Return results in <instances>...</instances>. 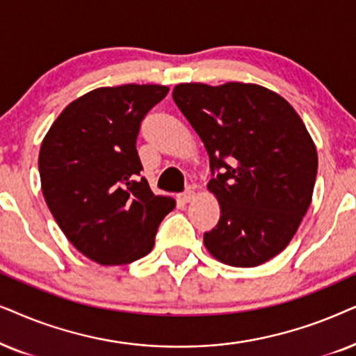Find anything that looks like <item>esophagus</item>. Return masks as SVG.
Listing matches in <instances>:
<instances>
[{
	"instance_id": "1",
	"label": "esophagus",
	"mask_w": 356,
	"mask_h": 356,
	"mask_svg": "<svg viewBox=\"0 0 356 356\" xmlns=\"http://www.w3.org/2000/svg\"><path fill=\"white\" fill-rule=\"evenodd\" d=\"M193 195H195V193H193L192 191H186V192H182V193H179L177 195V200L181 202V203H188L193 198Z\"/></svg>"
}]
</instances>
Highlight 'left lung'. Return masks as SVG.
I'll use <instances>...</instances> for the list:
<instances>
[{"label": "left lung", "mask_w": 356, "mask_h": 356, "mask_svg": "<svg viewBox=\"0 0 356 356\" xmlns=\"http://www.w3.org/2000/svg\"><path fill=\"white\" fill-rule=\"evenodd\" d=\"M175 106L210 156L221 216L203 243L233 267H257L290 244L311 205L317 153L305 123L257 84H179Z\"/></svg>", "instance_id": "1"}]
</instances>
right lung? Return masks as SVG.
<instances>
[{
	"instance_id": "right-lung-1",
	"label": "right lung",
	"mask_w": 356,
	"mask_h": 356,
	"mask_svg": "<svg viewBox=\"0 0 356 356\" xmlns=\"http://www.w3.org/2000/svg\"><path fill=\"white\" fill-rule=\"evenodd\" d=\"M169 88L125 84L76 99L50 127L39 154L42 192L79 252L101 265L151 252L175 202L151 192L136 138L146 113Z\"/></svg>"
}]
</instances>
